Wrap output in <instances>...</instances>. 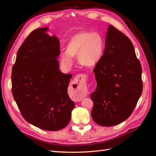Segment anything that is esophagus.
I'll use <instances>...</instances> for the list:
<instances>
[{"instance_id":"34e87169","label":"esophagus","mask_w":156,"mask_h":156,"mask_svg":"<svg viewBox=\"0 0 156 156\" xmlns=\"http://www.w3.org/2000/svg\"><path fill=\"white\" fill-rule=\"evenodd\" d=\"M87 84V77L84 74H79L75 77L73 89L75 94L79 98L81 99L85 96Z\"/></svg>"}]
</instances>
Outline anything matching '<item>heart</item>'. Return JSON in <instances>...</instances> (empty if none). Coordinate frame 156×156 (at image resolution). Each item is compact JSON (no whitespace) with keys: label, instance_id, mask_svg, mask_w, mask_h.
Returning <instances> with one entry per match:
<instances>
[{"label":"heart","instance_id":"1","mask_svg":"<svg viewBox=\"0 0 156 156\" xmlns=\"http://www.w3.org/2000/svg\"><path fill=\"white\" fill-rule=\"evenodd\" d=\"M104 51V41L98 32L83 30L73 35L61 58L68 66L72 65L73 58L86 68H92L101 60Z\"/></svg>","mask_w":156,"mask_h":156}]
</instances>
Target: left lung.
<instances>
[{"label": "left lung", "instance_id": "obj_1", "mask_svg": "<svg viewBox=\"0 0 156 156\" xmlns=\"http://www.w3.org/2000/svg\"><path fill=\"white\" fill-rule=\"evenodd\" d=\"M94 72L97 87L90 96L93 120L106 127L124 122L142 94V68L131 40L112 25L108 26L104 52Z\"/></svg>", "mask_w": 156, "mask_h": 156}]
</instances>
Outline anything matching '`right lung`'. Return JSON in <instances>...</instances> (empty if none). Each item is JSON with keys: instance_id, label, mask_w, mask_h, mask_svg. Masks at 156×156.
<instances>
[{"instance_id": "add662e5", "label": "right lung", "mask_w": 156, "mask_h": 156, "mask_svg": "<svg viewBox=\"0 0 156 156\" xmlns=\"http://www.w3.org/2000/svg\"><path fill=\"white\" fill-rule=\"evenodd\" d=\"M48 30H33L19 49L12 91L26 121L42 129L58 131L69 124L75 106L67 94L72 75L59 69V40Z\"/></svg>"}]
</instances>
